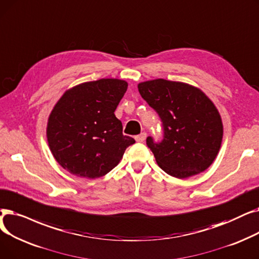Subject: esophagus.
Segmentation results:
<instances>
[{
	"label": "esophagus",
	"instance_id": "esophagus-1",
	"mask_svg": "<svg viewBox=\"0 0 259 259\" xmlns=\"http://www.w3.org/2000/svg\"><path fill=\"white\" fill-rule=\"evenodd\" d=\"M146 138V133H141L140 135H138V136L135 137V139H136L137 142H143Z\"/></svg>",
	"mask_w": 259,
	"mask_h": 259
}]
</instances>
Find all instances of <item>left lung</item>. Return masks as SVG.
Instances as JSON below:
<instances>
[{
  "label": "left lung",
  "instance_id": "obj_1",
  "mask_svg": "<svg viewBox=\"0 0 259 259\" xmlns=\"http://www.w3.org/2000/svg\"><path fill=\"white\" fill-rule=\"evenodd\" d=\"M138 90L162 121V141L146 138L158 165L180 179L202 173L213 163L223 141V121L214 103L202 91L183 82L156 79L139 83Z\"/></svg>",
  "mask_w": 259,
  "mask_h": 259
}]
</instances>
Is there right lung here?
<instances>
[{
    "label": "right lung",
    "instance_id": "obj_1",
    "mask_svg": "<svg viewBox=\"0 0 259 259\" xmlns=\"http://www.w3.org/2000/svg\"><path fill=\"white\" fill-rule=\"evenodd\" d=\"M127 82L100 79L67 90L53 108L47 141L57 162L70 174L89 179L106 175L135 143L122 134L115 110Z\"/></svg>",
    "mask_w": 259,
    "mask_h": 259
}]
</instances>
